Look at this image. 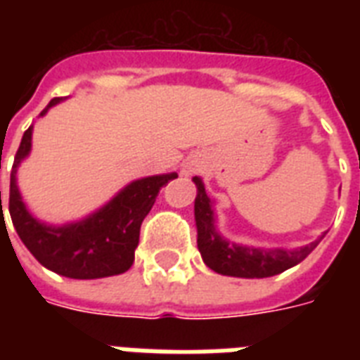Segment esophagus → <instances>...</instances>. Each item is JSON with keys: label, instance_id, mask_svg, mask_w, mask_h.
<instances>
[{"label": "esophagus", "instance_id": "1", "mask_svg": "<svg viewBox=\"0 0 360 360\" xmlns=\"http://www.w3.org/2000/svg\"><path fill=\"white\" fill-rule=\"evenodd\" d=\"M191 172H192V169H186V174H191Z\"/></svg>", "mask_w": 360, "mask_h": 360}]
</instances>
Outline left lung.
Here are the masks:
<instances>
[{
  "label": "left lung",
  "instance_id": "1",
  "mask_svg": "<svg viewBox=\"0 0 360 360\" xmlns=\"http://www.w3.org/2000/svg\"><path fill=\"white\" fill-rule=\"evenodd\" d=\"M194 183L198 186L196 203H194L198 248L202 252L205 265L213 269L214 273L226 274V276H240V278H267V276L284 273L285 269L301 263L319 245V240H314L301 250L274 252H263L257 250V248H248V246L230 245L214 230L211 200L205 194V186H203L202 179L194 177Z\"/></svg>",
  "mask_w": 360,
  "mask_h": 360
}]
</instances>
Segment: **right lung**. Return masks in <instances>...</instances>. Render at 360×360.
Segmentation results:
<instances>
[{
	"label": "right lung",
	"instance_id": "1",
	"mask_svg": "<svg viewBox=\"0 0 360 360\" xmlns=\"http://www.w3.org/2000/svg\"><path fill=\"white\" fill-rule=\"evenodd\" d=\"M59 101L63 98H52L41 115L46 114L48 108H52ZM30 147L31 127L22 136L14 157L8 191V213L14 230L27 246V250L41 265L69 278H104L129 271L140 240L141 222L151 211L158 191L175 179L177 174L134 181L89 219L63 228H48L27 213L16 186V166L30 153Z\"/></svg>",
	"mask_w": 360,
	"mask_h": 360
}]
</instances>
